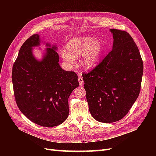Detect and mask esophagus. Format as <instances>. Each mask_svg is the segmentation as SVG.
<instances>
[{
	"mask_svg": "<svg viewBox=\"0 0 156 156\" xmlns=\"http://www.w3.org/2000/svg\"><path fill=\"white\" fill-rule=\"evenodd\" d=\"M78 81H79V84H80V86H82V85H83V84H84V81H83V80L82 77H81V75H79V76H78Z\"/></svg>",
	"mask_w": 156,
	"mask_h": 156,
	"instance_id": "obj_1",
	"label": "esophagus"
}]
</instances>
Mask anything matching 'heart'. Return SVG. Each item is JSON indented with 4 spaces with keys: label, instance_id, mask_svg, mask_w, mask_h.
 I'll use <instances>...</instances> for the list:
<instances>
[{
    "label": "heart",
    "instance_id": "b5f03b06",
    "mask_svg": "<svg viewBox=\"0 0 156 156\" xmlns=\"http://www.w3.org/2000/svg\"><path fill=\"white\" fill-rule=\"evenodd\" d=\"M104 44L101 39L93 37L74 38L66 45L61 51L63 59L71 62L82 57V64L86 69L94 68L99 62L103 51Z\"/></svg>",
    "mask_w": 156,
    "mask_h": 156
}]
</instances>
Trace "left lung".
I'll return each mask as SVG.
<instances>
[{"label": "left lung", "mask_w": 156, "mask_h": 156, "mask_svg": "<svg viewBox=\"0 0 156 156\" xmlns=\"http://www.w3.org/2000/svg\"><path fill=\"white\" fill-rule=\"evenodd\" d=\"M111 51L83 79L88 108L97 121L110 123L124 118L140 93L144 64L138 48L126 31L110 29Z\"/></svg>", "instance_id": "1"}]
</instances>
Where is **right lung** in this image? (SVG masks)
Returning a JSON list of instances; mask_svg holds the SVG:
<instances>
[{"instance_id":"right-lung-1","label":"right lung","mask_w":156,"mask_h":156,"mask_svg":"<svg viewBox=\"0 0 156 156\" xmlns=\"http://www.w3.org/2000/svg\"><path fill=\"white\" fill-rule=\"evenodd\" d=\"M40 43L39 35L34 34L22 45L12 67L14 94L20 110L31 121L53 127L67 119L68 98L79 83L75 72L60 66L56 45L47 43L42 59L35 58L33 47Z\"/></svg>"}]
</instances>
